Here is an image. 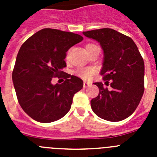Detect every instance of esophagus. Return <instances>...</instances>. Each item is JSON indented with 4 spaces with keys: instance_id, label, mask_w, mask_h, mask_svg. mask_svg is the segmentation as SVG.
<instances>
[{
    "instance_id": "esophagus-1",
    "label": "esophagus",
    "mask_w": 157,
    "mask_h": 157,
    "mask_svg": "<svg viewBox=\"0 0 157 157\" xmlns=\"http://www.w3.org/2000/svg\"><path fill=\"white\" fill-rule=\"evenodd\" d=\"M91 83L90 82H86V81H84L83 82V87L84 88H86V87H87L88 86H90Z\"/></svg>"
}]
</instances>
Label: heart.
I'll return each mask as SVG.
<instances>
[{
    "instance_id": "heart-1",
    "label": "heart",
    "mask_w": 157,
    "mask_h": 157,
    "mask_svg": "<svg viewBox=\"0 0 157 157\" xmlns=\"http://www.w3.org/2000/svg\"><path fill=\"white\" fill-rule=\"evenodd\" d=\"M97 46L94 44H87L86 45V50L88 51L90 49L93 48H96ZM94 73V70L92 68H90V67H87V68H83V69H79V70L77 71V75L78 76H80L82 78H85V79H87L89 78Z\"/></svg>"
}]
</instances>
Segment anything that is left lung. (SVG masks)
<instances>
[{"label": "left lung", "instance_id": "1", "mask_svg": "<svg viewBox=\"0 0 157 157\" xmlns=\"http://www.w3.org/2000/svg\"><path fill=\"white\" fill-rule=\"evenodd\" d=\"M98 41L103 49V65L100 74L106 86L94 82L99 88L98 97L91 100L93 112L111 122L125 120L139 105L144 94L145 64L138 48L130 37L113 29L103 28L82 32Z\"/></svg>", "mask_w": 157, "mask_h": 157}]
</instances>
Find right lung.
I'll return each instance as SVG.
<instances>
[{"mask_svg": "<svg viewBox=\"0 0 157 157\" xmlns=\"http://www.w3.org/2000/svg\"><path fill=\"white\" fill-rule=\"evenodd\" d=\"M82 40L79 34L45 28L20 47L12 82L19 105L33 120L51 123L61 119L71 109L73 97L82 90L83 81L60 70L66 67V52ZM53 77H63L65 81L53 85Z\"/></svg>", "mask_w": 157, "mask_h": 157, "instance_id": "add662e5", "label": "right lung"}]
</instances>
